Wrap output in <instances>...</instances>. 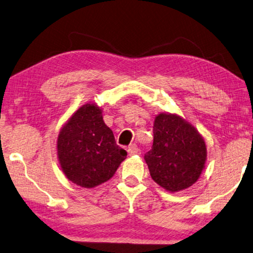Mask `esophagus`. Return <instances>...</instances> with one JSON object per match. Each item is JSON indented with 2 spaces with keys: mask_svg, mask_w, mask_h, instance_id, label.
Instances as JSON below:
<instances>
[{
  "mask_svg": "<svg viewBox=\"0 0 253 253\" xmlns=\"http://www.w3.org/2000/svg\"><path fill=\"white\" fill-rule=\"evenodd\" d=\"M127 152H129L130 156L138 155L140 152V149L138 148V146H136L135 143H132V144H130L129 148H127Z\"/></svg>",
  "mask_w": 253,
  "mask_h": 253,
  "instance_id": "esophagus-1",
  "label": "esophagus"
}]
</instances>
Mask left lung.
<instances>
[{
  "instance_id": "left-lung-1",
  "label": "left lung",
  "mask_w": 253,
  "mask_h": 253,
  "mask_svg": "<svg viewBox=\"0 0 253 253\" xmlns=\"http://www.w3.org/2000/svg\"><path fill=\"white\" fill-rule=\"evenodd\" d=\"M151 178L169 192L195 184L206 160V146L200 133L173 114L155 120L154 143L144 155Z\"/></svg>"
}]
</instances>
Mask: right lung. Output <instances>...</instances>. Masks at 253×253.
<instances>
[{"mask_svg":"<svg viewBox=\"0 0 253 253\" xmlns=\"http://www.w3.org/2000/svg\"><path fill=\"white\" fill-rule=\"evenodd\" d=\"M57 151L66 177L85 188L109 180L127 155L94 104L83 105L65 124L58 135Z\"/></svg>","mask_w":253,"mask_h":253,"instance_id":"1","label":"right lung"}]
</instances>
